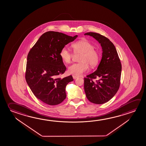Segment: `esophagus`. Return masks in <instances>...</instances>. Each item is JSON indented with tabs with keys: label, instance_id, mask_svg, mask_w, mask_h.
Listing matches in <instances>:
<instances>
[{
	"label": "esophagus",
	"instance_id": "obj_1",
	"mask_svg": "<svg viewBox=\"0 0 146 146\" xmlns=\"http://www.w3.org/2000/svg\"><path fill=\"white\" fill-rule=\"evenodd\" d=\"M73 79H76L77 78H78V77L76 76H74V75H73Z\"/></svg>",
	"mask_w": 146,
	"mask_h": 146
}]
</instances>
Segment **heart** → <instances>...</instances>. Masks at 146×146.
<instances>
[{
	"mask_svg": "<svg viewBox=\"0 0 146 146\" xmlns=\"http://www.w3.org/2000/svg\"><path fill=\"white\" fill-rule=\"evenodd\" d=\"M73 53L79 55V63L74 64L68 68V72L74 76H80L88 69V66L93 68L98 65L100 60V54L92 43L86 40H82L74 43L72 45ZM60 55L66 64L72 62L73 57L71 52L66 47H64L60 51Z\"/></svg>",
	"mask_w": 146,
	"mask_h": 146,
	"instance_id": "heart-1",
	"label": "heart"
}]
</instances>
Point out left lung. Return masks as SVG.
<instances>
[{"label": "left lung", "instance_id": "left-lung-1", "mask_svg": "<svg viewBox=\"0 0 146 146\" xmlns=\"http://www.w3.org/2000/svg\"><path fill=\"white\" fill-rule=\"evenodd\" d=\"M84 35L93 36L102 48V58L97 70L84 78L86 98L92 103L101 104L110 100L118 91L122 65L115 46L108 38L93 32ZM97 78L99 79L93 81Z\"/></svg>", "mask_w": 146, "mask_h": 146}]
</instances>
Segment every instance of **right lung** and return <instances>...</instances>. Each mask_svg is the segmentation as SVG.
Here are the masks:
<instances>
[{
	"label": "right lung",
	"mask_w": 146,
	"mask_h": 146,
	"mask_svg": "<svg viewBox=\"0 0 146 146\" xmlns=\"http://www.w3.org/2000/svg\"><path fill=\"white\" fill-rule=\"evenodd\" d=\"M77 36L47 31L29 51L25 79L34 95L44 103L58 105L66 98V86L73 78L72 75L62 79L58 77L66 70L60 52Z\"/></svg>",
	"instance_id": "right-lung-1"
}]
</instances>
